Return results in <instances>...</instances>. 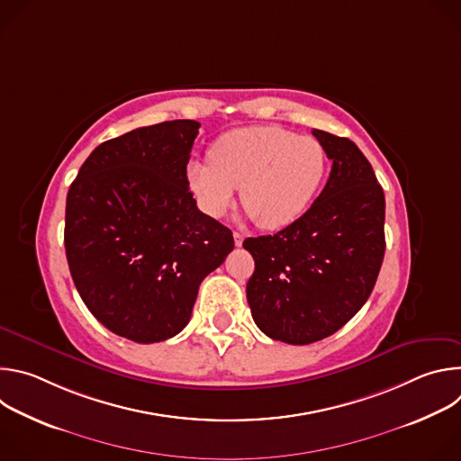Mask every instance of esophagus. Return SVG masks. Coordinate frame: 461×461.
Segmentation results:
<instances>
[{"instance_id":"34e87169","label":"esophagus","mask_w":461,"mask_h":461,"mask_svg":"<svg viewBox=\"0 0 461 461\" xmlns=\"http://www.w3.org/2000/svg\"><path fill=\"white\" fill-rule=\"evenodd\" d=\"M233 240H235V246H242L244 235H242V233H239V231H235V233H233Z\"/></svg>"}]
</instances>
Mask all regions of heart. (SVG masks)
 Instances as JSON below:
<instances>
[{
    "label": "heart",
    "mask_w": 461,
    "mask_h": 461,
    "mask_svg": "<svg viewBox=\"0 0 461 461\" xmlns=\"http://www.w3.org/2000/svg\"><path fill=\"white\" fill-rule=\"evenodd\" d=\"M326 167V151L315 139L279 125H255L222 135L210 149V162L187 166V182L206 215L222 217L240 187L253 222L279 230L308 210Z\"/></svg>",
    "instance_id": "obj_1"
}]
</instances>
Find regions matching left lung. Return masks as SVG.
Here are the masks:
<instances>
[{"label":"left lung","instance_id":"1","mask_svg":"<svg viewBox=\"0 0 461 461\" xmlns=\"http://www.w3.org/2000/svg\"><path fill=\"white\" fill-rule=\"evenodd\" d=\"M332 160L310 210L276 235L249 237L246 297L268 338L310 345L338 332L366 303L384 255V194L359 148L313 129Z\"/></svg>","mask_w":461,"mask_h":461}]
</instances>
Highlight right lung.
Here are the masks:
<instances>
[{
  "label": "right lung",
  "instance_id": "obj_1",
  "mask_svg": "<svg viewBox=\"0 0 461 461\" xmlns=\"http://www.w3.org/2000/svg\"><path fill=\"white\" fill-rule=\"evenodd\" d=\"M199 127L171 120L107 140L68 193L63 240L75 286L105 328L135 343L176 336L201 283L233 249L231 231L189 191Z\"/></svg>",
  "mask_w": 461,
  "mask_h": 461
}]
</instances>
